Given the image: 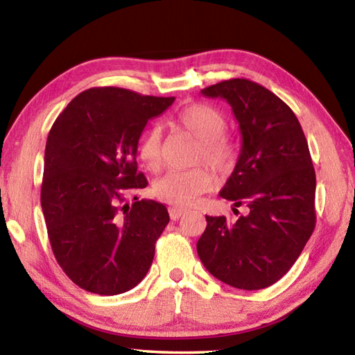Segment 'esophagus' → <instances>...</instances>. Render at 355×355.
<instances>
[{"instance_id":"obj_1","label":"esophagus","mask_w":355,"mask_h":355,"mask_svg":"<svg viewBox=\"0 0 355 355\" xmlns=\"http://www.w3.org/2000/svg\"><path fill=\"white\" fill-rule=\"evenodd\" d=\"M186 211H188V209H186V208H178V207L169 208V214H171V218H172L173 220H177V219L182 218V216H183Z\"/></svg>"}]
</instances>
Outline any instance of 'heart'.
<instances>
[{
	"mask_svg": "<svg viewBox=\"0 0 355 355\" xmlns=\"http://www.w3.org/2000/svg\"><path fill=\"white\" fill-rule=\"evenodd\" d=\"M177 127L200 142L196 163H207L214 171L225 173L232 171L236 159V148L224 135L227 117L219 107L208 103H191L175 116ZM137 155L150 171H158L163 164V135L158 125L142 135ZM216 178L205 167L189 171H169L153 183L158 199L175 207H189L213 188Z\"/></svg>",
	"mask_w": 355,
	"mask_h": 355,
	"instance_id": "obj_1",
	"label": "heart"
}]
</instances>
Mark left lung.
Wrapping results in <instances>:
<instances>
[{"label":"left lung","mask_w":355,"mask_h":355,"mask_svg":"<svg viewBox=\"0 0 355 355\" xmlns=\"http://www.w3.org/2000/svg\"><path fill=\"white\" fill-rule=\"evenodd\" d=\"M202 94L227 100L239 123L241 153L219 196L245 205L249 214L235 222L207 216L197 254L224 284L263 290L290 271L315 230L309 144L291 107L260 84L233 78Z\"/></svg>","instance_id":"8db88e82"}]
</instances>
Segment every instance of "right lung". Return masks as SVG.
<instances>
[{
  "mask_svg": "<svg viewBox=\"0 0 355 355\" xmlns=\"http://www.w3.org/2000/svg\"><path fill=\"white\" fill-rule=\"evenodd\" d=\"M173 97L92 87L70 101L45 147L40 203L59 266L83 290L114 296L146 277L169 224L163 203L127 194L148 184L137 142Z\"/></svg>",
  "mask_w": 355,
  "mask_h": 355,
  "instance_id": "1",
  "label": "right lung"
}]
</instances>
